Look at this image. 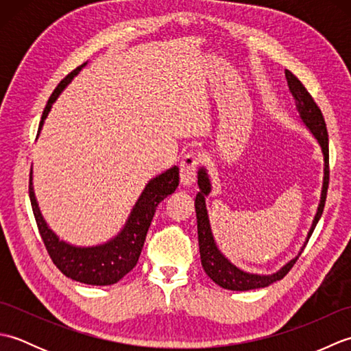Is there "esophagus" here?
I'll list each match as a JSON object with an SVG mask.
<instances>
[{"label": "esophagus", "mask_w": 351, "mask_h": 351, "mask_svg": "<svg viewBox=\"0 0 351 351\" xmlns=\"http://www.w3.org/2000/svg\"><path fill=\"white\" fill-rule=\"evenodd\" d=\"M199 166V156L195 152L187 154L181 161L180 176L184 187H190L196 181V170Z\"/></svg>", "instance_id": "34e87169"}]
</instances>
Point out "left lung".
Returning <instances> with one entry per match:
<instances>
[{"label": "left lung", "mask_w": 351, "mask_h": 351, "mask_svg": "<svg viewBox=\"0 0 351 351\" xmlns=\"http://www.w3.org/2000/svg\"><path fill=\"white\" fill-rule=\"evenodd\" d=\"M285 77L288 81L289 92L293 95L295 101V110L299 113L302 123L306 126L312 137L317 140L323 154V187L322 195H319V204L317 206V213L312 220V225L309 228V232L306 235L303 245L300 247L299 253L295 258H293L285 265H282L278 271L271 274H259V273H250L241 270L230 259L223 255V252L219 249L217 243L211 229L210 215L206 210V197L210 196L213 191V185L210 175H208L206 167H199L197 170V185L199 193L195 199V208H196V217H197V237H199V252H200V261H202V267L205 273L210 276L213 282L217 283L219 287L230 289V291H249L256 288H265L271 283L283 279V276L293 268L295 261L302 255L303 249L306 247L309 238L314 232L318 220L322 219V214L326 204V195H327V185H329V138H327V130L326 122L322 110L317 107V104L312 99V96L308 93L306 88L300 83V80L294 77L289 71H285Z\"/></svg>", "instance_id": "8db88e82"}]
</instances>
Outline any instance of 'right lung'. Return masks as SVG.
Masks as SVG:
<instances>
[{
    "mask_svg": "<svg viewBox=\"0 0 351 351\" xmlns=\"http://www.w3.org/2000/svg\"><path fill=\"white\" fill-rule=\"evenodd\" d=\"M86 64L87 63L81 64L80 68L71 72L52 92L47 107L43 110L37 137H39L43 123L47 121L58 96L62 95V92ZM178 185H180V167L178 166L170 167L152 178L145 185L137 202L134 204L123 228L108 241L96 245H73L68 241L60 240V237L48 226L34 195L33 169L29 171V200H32L33 214L45 247H47L52 263L57 265L58 270L72 280L87 283V285L104 287L113 285L136 267L156 206L161 200L166 199L171 193H175Z\"/></svg>",
    "mask_w": 351,
    "mask_h": 351,
    "instance_id": "add662e5",
    "label": "right lung"
}]
</instances>
